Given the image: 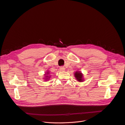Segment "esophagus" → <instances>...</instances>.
Returning <instances> with one entry per match:
<instances>
[{"mask_svg": "<svg viewBox=\"0 0 125 125\" xmlns=\"http://www.w3.org/2000/svg\"><path fill=\"white\" fill-rule=\"evenodd\" d=\"M59 69H60V71H62L65 70V68H64L63 67H60Z\"/></svg>", "mask_w": 125, "mask_h": 125, "instance_id": "34e87169", "label": "esophagus"}]
</instances>
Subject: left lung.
<instances>
[{"label": "left lung", "instance_id": "obj_1", "mask_svg": "<svg viewBox=\"0 0 125 125\" xmlns=\"http://www.w3.org/2000/svg\"><path fill=\"white\" fill-rule=\"evenodd\" d=\"M75 75V77L77 79V80L79 81H82V76L83 74L81 73H79V72H76L74 74Z\"/></svg>", "mask_w": 125, "mask_h": 125}]
</instances>
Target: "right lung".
I'll use <instances>...</instances> for the list:
<instances>
[{
  "mask_svg": "<svg viewBox=\"0 0 125 125\" xmlns=\"http://www.w3.org/2000/svg\"><path fill=\"white\" fill-rule=\"evenodd\" d=\"M47 74H48V73H47ZM46 78H47V77H48V76H46ZM48 78H49V77H48Z\"/></svg>",
  "mask_w": 125,
  "mask_h": 125,
  "instance_id": "add662e5",
  "label": "right lung"
}]
</instances>
